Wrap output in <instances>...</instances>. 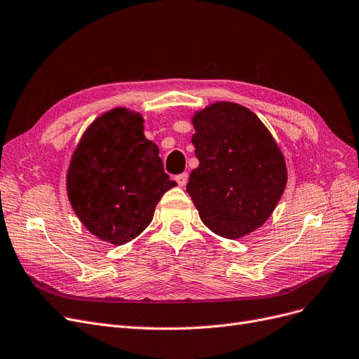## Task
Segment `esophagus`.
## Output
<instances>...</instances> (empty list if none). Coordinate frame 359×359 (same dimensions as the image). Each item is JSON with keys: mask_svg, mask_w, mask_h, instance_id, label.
Listing matches in <instances>:
<instances>
[{"mask_svg": "<svg viewBox=\"0 0 359 359\" xmlns=\"http://www.w3.org/2000/svg\"><path fill=\"white\" fill-rule=\"evenodd\" d=\"M188 179H189L188 172H182V175H177V176H176V182H177L179 187H182V188L184 187V184L188 183Z\"/></svg>", "mask_w": 359, "mask_h": 359, "instance_id": "obj_1", "label": "esophagus"}]
</instances>
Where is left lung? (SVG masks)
<instances>
[{"mask_svg": "<svg viewBox=\"0 0 359 359\" xmlns=\"http://www.w3.org/2000/svg\"><path fill=\"white\" fill-rule=\"evenodd\" d=\"M200 161L187 191L205 226L228 240L260 228L287 184L285 159L256 114L216 102L192 118Z\"/></svg>", "mask_w": 359, "mask_h": 359, "instance_id": "obj_1", "label": "left lung"}]
</instances>
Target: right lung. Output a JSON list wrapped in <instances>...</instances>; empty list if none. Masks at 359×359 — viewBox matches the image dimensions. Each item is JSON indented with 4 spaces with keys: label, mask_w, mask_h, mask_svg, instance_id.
<instances>
[{
    "label": "right lung",
    "mask_w": 359,
    "mask_h": 359,
    "mask_svg": "<svg viewBox=\"0 0 359 359\" xmlns=\"http://www.w3.org/2000/svg\"><path fill=\"white\" fill-rule=\"evenodd\" d=\"M158 154L143 135V118L124 108L100 115L86 130L66 188L75 215L93 235L123 245L148 228L158 201L176 187Z\"/></svg>",
    "instance_id": "obj_1"
}]
</instances>
